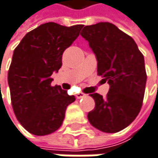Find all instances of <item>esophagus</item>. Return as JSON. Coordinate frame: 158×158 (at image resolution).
Returning <instances> with one entry per match:
<instances>
[{"label": "esophagus", "mask_w": 158, "mask_h": 158, "mask_svg": "<svg viewBox=\"0 0 158 158\" xmlns=\"http://www.w3.org/2000/svg\"><path fill=\"white\" fill-rule=\"evenodd\" d=\"M86 96H87L86 94L82 93V92H81V93L77 94V98H85Z\"/></svg>", "instance_id": "obj_1"}]
</instances>
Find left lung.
<instances>
[{
	"label": "left lung",
	"mask_w": 158,
	"mask_h": 158,
	"mask_svg": "<svg viewBox=\"0 0 158 158\" xmlns=\"http://www.w3.org/2000/svg\"><path fill=\"white\" fill-rule=\"evenodd\" d=\"M80 35L96 54L98 75L109 84L106 98L90 94L95 108L88 114L89 121L102 132H118L134 121L143 104L144 56L135 40L110 22L85 26Z\"/></svg>",
	"instance_id": "left-lung-1"
}]
</instances>
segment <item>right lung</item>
I'll return each mask as SVG.
<instances>
[{
  "mask_svg": "<svg viewBox=\"0 0 158 158\" xmlns=\"http://www.w3.org/2000/svg\"><path fill=\"white\" fill-rule=\"evenodd\" d=\"M83 25L47 22L28 32L15 48L8 71L13 112L30 133L45 136L61 126L67 107L75 101L51 74L62 66V54L79 37Z\"/></svg>",
  "mask_w": 158,
  "mask_h": 158,
  "instance_id": "right-lung-1",
  "label": "right lung"
}]
</instances>
